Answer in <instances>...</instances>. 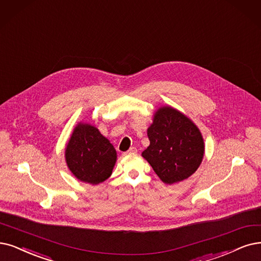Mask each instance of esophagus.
<instances>
[{
    "label": "esophagus",
    "instance_id": "obj_1",
    "mask_svg": "<svg viewBox=\"0 0 261 261\" xmlns=\"http://www.w3.org/2000/svg\"><path fill=\"white\" fill-rule=\"evenodd\" d=\"M137 152V148H135V147H132L126 153H136Z\"/></svg>",
    "mask_w": 261,
    "mask_h": 261
}]
</instances>
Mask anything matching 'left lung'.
Returning a JSON list of instances; mask_svg holds the SVG:
<instances>
[{"label": "left lung", "instance_id": "left-lung-1", "mask_svg": "<svg viewBox=\"0 0 261 261\" xmlns=\"http://www.w3.org/2000/svg\"><path fill=\"white\" fill-rule=\"evenodd\" d=\"M148 137L150 145L142 156L166 184L190 178L202 162L204 142L199 128L170 106L156 110Z\"/></svg>", "mask_w": 261, "mask_h": 261}]
</instances>
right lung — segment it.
<instances>
[{"label": "right lung", "instance_id": "right-lung-1", "mask_svg": "<svg viewBox=\"0 0 261 261\" xmlns=\"http://www.w3.org/2000/svg\"><path fill=\"white\" fill-rule=\"evenodd\" d=\"M65 160L78 180L96 185L111 175L117 151L95 126L80 122L66 145Z\"/></svg>", "mask_w": 261, "mask_h": 261}]
</instances>
